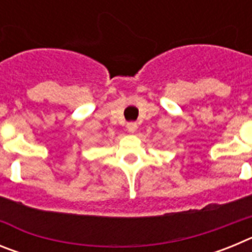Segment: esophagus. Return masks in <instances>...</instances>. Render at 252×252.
Wrapping results in <instances>:
<instances>
[{
  "label": "esophagus",
  "instance_id": "34e87169",
  "mask_svg": "<svg viewBox=\"0 0 252 252\" xmlns=\"http://www.w3.org/2000/svg\"><path fill=\"white\" fill-rule=\"evenodd\" d=\"M126 127H127V131L128 132H135V131L137 130V124L136 122H128L127 125H126Z\"/></svg>",
  "mask_w": 252,
  "mask_h": 252
}]
</instances>
